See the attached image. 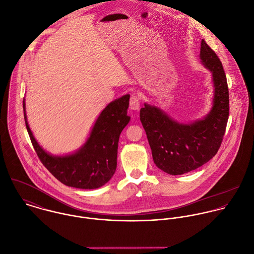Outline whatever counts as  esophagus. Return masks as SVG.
I'll return each instance as SVG.
<instances>
[{"mask_svg": "<svg viewBox=\"0 0 254 254\" xmlns=\"http://www.w3.org/2000/svg\"><path fill=\"white\" fill-rule=\"evenodd\" d=\"M139 105H140L139 97L136 94L131 95V97L129 99V108L131 110H137L139 108Z\"/></svg>", "mask_w": 254, "mask_h": 254, "instance_id": "obj_1", "label": "esophagus"}]
</instances>
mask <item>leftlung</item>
Masks as SVG:
<instances>
[{"instance_id":"left-lung-1","label":"left lung","mask_w":254,"mask_h":254,"mask_svg":"<svg viewBox=\"0 0 254 254\" xmlns=\"http://www.w3.org/2000/svg\"><path fill=\"white\" fill-rule=\"evenodd\" d=\"M199 58L211 71L214 96L209 114L191 124H181L160 109L144 104L139 117L155 165L164 173L179 176L196 170L218 151L229 116L226 75L213 50L201 41Z\"/></svg>"}]
</instances>
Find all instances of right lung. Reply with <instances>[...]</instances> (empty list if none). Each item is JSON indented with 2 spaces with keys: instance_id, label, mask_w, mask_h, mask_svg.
Returning a JSON list of instances; mask_svg holds the SVG:
<instances>
[{
  "instance_id": "obj_1",
  "label": "right lung",
  "mask_w": 254,
  "mask_h": 254,
  "mask_svg": "<svg viewBox=\"0 0 254 254\" xmlns=\"http://www.w3.org/2000/svg\"><path fill=\"white\" fill-rule=\"evenodd\" d=\"M129 95L112 103L101 113L89 138L78 150L66 155H52L45 151L34 137L27 122V130L33 146L47 170L62 184L81 190L99 189L106 185L117 170L120 134L128 124Z\"/></svg>"
}]
</instances>
